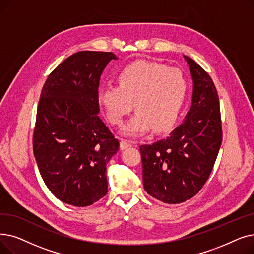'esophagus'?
<instances>
[{
	"mask_svg": "<svg viewBox=\"0 0 254 254\" xmlns=\"http://www.w3.org/2000/svg\"><path fill=\"white\" fill-rule=\"evenodd\" d=\"M133 144H134V143L131 142V141L123 139V140L120 141V148H121V149H126V148H127V147L133 146Z\"/></svg>",
	"mask_w": 254,
	"mask_h": 254,
	"instance_id": "esophagus-1",
	"label": "esophagus"
}]
</instances>
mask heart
Returning <instances> with one entry per match:
<instances>
[{"instance_id":"heart-1","label":"heart","mask_w":254,"mask_h":254,"mask_svg":"<svg viewBox=\"0 0 254 254\" xmlns=\"http://www.w3.org/2000/svg\"><path fill=\"white\" fill-rule=\"evenodd\" d=\"M116 80L117 85L101 87L97 98L110 123L118 127L124 125L134 103L137 112L126 127L127 134L137 136L152 127L161 133L178 119L188 89L181 70L140 60L121 68Z\"/></svg>"}]
</instances>
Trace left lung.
<instances>
[{"label": "left lung", "mask_w": 254, "mask_h": 254, "mask_svg": "<svg viewBox=\"0 0 254 254\" xmlns=\"http://www.w3.org/2000/svg\"><path fill=\"white\" fill-rule=\"evenodd\" d=\"M193 78L192 106L168 137L140 145L145 191L174 204L191 199L211 174L222 143L219 96L209 74L185 56Z\"/></svg>", "instance_id": "obj_1"}]
</instances>
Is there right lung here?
I'll return each instance as SVG.
<instances>
[{
	"mask_svg": "<svg viewBox=\"0 0 254 254\" xmlns=\"http://www.w3.org/2000/svg\"><path fill=\"white\" fill-rule=\"evenodd\" d=\"M112 52H78L55 68L42 87L33 151L42 180L59 200L88 206L108 192L107 164L119 148L98 117V86Z\"/></svg>",
	"mask_w": 254,
	"mask_h": 254,
	"instance_id": "obj_1",
	"label": "right lung"
}]
</instances>
